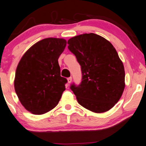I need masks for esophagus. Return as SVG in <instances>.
<instances>
[{
  "mask_svg": "<svg viewBox=\"0 0 146 146\" xmlns=\"http://www.w3.org/2000/svg\"><path fill=\"white\" fill-rule=\"evenodd\" d=\"M67 81H68V83H69V84H70V83H71V82H72V77H68V78H67Z\"/></svg>",
  "mask_w": 146,
  "mask_h": 146,
  "instance_id": "obj_1",
  "label": "esophagus"
}]
</instances>
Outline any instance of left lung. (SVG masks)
<instances>
[{
    "instance_id": "left-lung-1",
    "label": "left lung",
    "mask_w": 146,
    "mask_h": 146,
    "mask_svg": "<svg viewBox=\"0 0 146 146\" xmlns=\"http://www.w3.org/2000/svg\"><path fill=\"white\" fill-rule=\"evenodd\" d=\"M68 48L81 66L80 84L70 88L77 102L96 113L108 111L117 104L125 88V69L110 42L90 33L68 40Z\"/></svg>"
}]
</instances>
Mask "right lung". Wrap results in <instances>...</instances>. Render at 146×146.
Here are the masks:
<instances>
[{"label": "right lung", "mask_w": 146, "mask_h": 146, "mask_svg": "<svg viewBox=\"0 0 146 146\" xmlns=\"http://www.w3.org/2000/svg\"><path fill=\"white\" fill-rule=\"evenodd\" d=\"M67 42L46 38L33 45L16 69L14 86L21 104L34 114H42L58 104L67 79L60 76L58 59Z\"/></svg>", "instance_id": "1"}]
</instances>
